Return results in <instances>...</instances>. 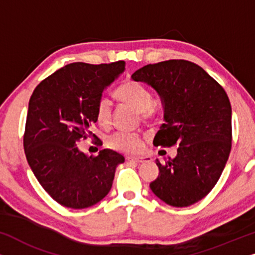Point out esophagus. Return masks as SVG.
Listing matches in <instances>:
<instances>
[{
    "instance_id": "34e87169",
    "label": "esophagus",
    "mask_w": 255,
    "mask_h": 255,
    "mask_svg": "<svg viewBox=\"0 0 255 255\" xmlns=\"http://www.w3.org/2000/svg\"><path fill=\"white\" fill-rule=\"evenodd\" d=\"M127 160L130 162H148L151 161V158L148 156H127Z\"/></svg>"
}]
</instances>
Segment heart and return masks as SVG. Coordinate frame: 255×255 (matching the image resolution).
Listing matches in <instances>:
<instances>
[{
  "label": "heart",
  "mask_w": 255,
  "mask_h": 255,
  "mask_svg": "<svg viewBox=\"0 0 255 255\" xmlns=\"http://www.w3.org/2000/svg\"><path fill=\"white\" fill-rule=\"evenodd\" d=\"M115 96L121 102L130 104L141 114L142 118H151L158 113L153 103V94L147 87L137 81H128L115 90ZM113 106L106 96L100 97L95 106V117L101 127H109ZM107 144L110 148L123 153H137L142 147L140 134L130 131H117L109 135Z\"/></svg>",
  "instance_id": "1"
}]
</instances>
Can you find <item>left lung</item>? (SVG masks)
Listing matches in <instances>:
<instances>
[{"mask_svg":"<svg viewBox=\"0 0 255 255\" xmlns=\"http://www.w3.org/2000/svg\"><path fill=\"white\" fill-rule=\"evenodd\" d=\"M134 81L152 86L161 97L165 124L153 145L172 147L177 155L161 163L149 187L176 208L189 207L212 190L232 146V110L225 90L194 62L173 59L135 71Z\"/></svg>","mask_w":255,"mask_h":255,"instance_id":"8db88e82","label":"left lung"}]
</instances>
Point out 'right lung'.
<instances>
[{
	"label": "right lung",
	"instance_id": "add662e5",
	"mask_svg": "<svg viewBox=\"0 0 255 255\" xmlns=\"http://www.w3.org/2000/svg\"><path fill=\"white\" fill-rule=\"evenodd\" d=\"M124 69L122 60L73 62L44 79L30 97L23 137L27 162L41 187L64 207L85 209L100 202L124 162L113 149L88 156L76 146L95 137L89 128L96 123V102Z\"/></svg>",
	"mask_w": 255,
	"mask_h": 255
}]
</instances>
